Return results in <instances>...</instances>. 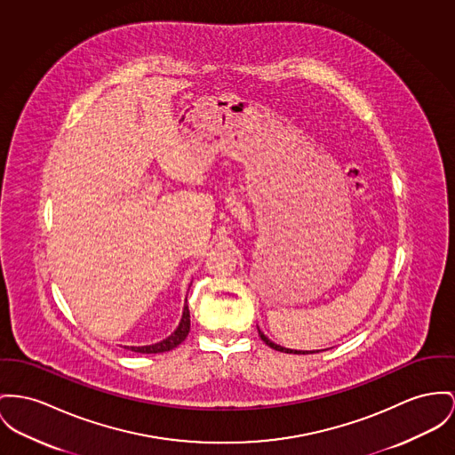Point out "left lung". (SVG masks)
Wrapping results in <instances>:
<instances>
[{
  "label": "left lung",
  "instance_id": "8db88e82",
  "mask_svg": "<svg viewBox=\"0 0 455 455\" xmlns=\"http://www.w3.org/2000/svg\"><path fill=\"white\" fill-rule=\"evenodd\" d=\"M259 334H260V338H262V341L266 343V345H269L271 348H274V350H277V352H284V354H314V352H302V350H291V348H284V347H281V345H277V343H274V341H271L266 334L262 333L260 330H259Z\"/></svg>",
  "mask_w": 455,
  "mask_h": 455
}]
</instances>
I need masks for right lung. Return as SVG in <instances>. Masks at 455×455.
Listing matches in <instances>:
<instances>
[{"mask_svg": "<svg viewBox=\"0 0 455 455\" xmlns=\"http://www.w3.org/2000/svg\"><path fill=\"white\" fill-rule=\"evenodd\" d=\"M188 333H189V308H188V303H184L181 321H180V326L176 328L174 333L167 336L165 339L158 341V343L143 345V347H131V350L138 352V354H162V352H169V350L176 348L178 345H181L182 341L186 339Z\"/></svg>", "mask_w": 455, "mask_h": 455, "instance_id": "right-lung-1", "label": "right lung"}]
</instances>
